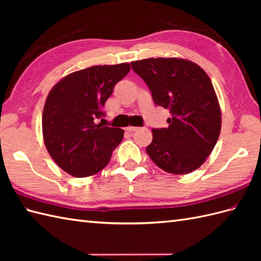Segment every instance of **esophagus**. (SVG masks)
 <instances>
[{"label": "esophagus", "instance_id": "obj_1", "mask_svg": "<svg viewBox=\"0 0 261 261\" xmlns=\"http://www.w3.org/2000/svg\"><path fill=\"white\" fill-rule=\"evenodd\" d=\"M138 129H139V127H138V126H127L125 130L129 131V132H135V131H137Z\"/></svg>", "mask_w": 261, "mask_h": 261}]
</instances>
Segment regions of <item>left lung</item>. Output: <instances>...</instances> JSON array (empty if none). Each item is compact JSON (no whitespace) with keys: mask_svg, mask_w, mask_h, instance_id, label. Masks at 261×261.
I'll list each match as a JSON object with an SVG mask.
<instances>
[{"mask_svg":"<svg viewBox=\"0 0 261 261\" xmlns=\"http://www.w3.org/2000/svg\"><path fill=\"white\" fill-rule=\"evenodd\" d=\"M158 107L169 110L168 127L152 129L146 150L159 168L184 175L199 168L221 131V110L207 74L179 58H148L131 63Z\"/></svg>","mask_w":261,"mask_h":261,"instance_id":"left-lung-1","label":"left lung"}]
</instances>
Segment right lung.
I'll return each instance as SVG.
<instances>
[{"mask_svg": "<svg viewBox=\"0 0 261 261\" xmlns=\"http://www.w3.org/2000/svg\"><path fill=\"white\" fill-rule=\"evenodd\" d=\"M129 71L127 63L93 66L64 77L49 92L42 112L43 140L66 173L87 177L109 164L124 131L95 121L105 116V102Z\"/></svg>", "mask_w": 261, "mask_h": 261, "instance_id": "1", "label": "right lung"}]
</instances>
